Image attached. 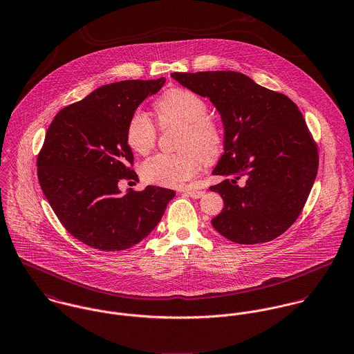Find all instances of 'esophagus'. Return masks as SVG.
<instances>
[{
    "label": "esophagus",
    "mask_w": 354,
    "mask_h": 354,
    "mask_svg": "<svg viewBox=\"0 0 354 354\" xmlns=\"http://www.w3.org/2000/svg\"><path fill=\"white\" fill-rule=\"evenodd\" d=\"M185 193H186L187 196L194 198V199H198V198L205 196V192H202V190H186Z\"/></svg>",
    "instance_id": "obj_1"
}]
</instances>
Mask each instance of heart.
<instances>
[{"mask_svg": "<svg viewBox=\"0 0 354 354\" xmlns=\"http://www.w3.org/2000/svg\"><path fill=\"white\" fill-rule=\"evenodd\" d=\"M161 124L182 127L178 153H158L148 158L141 168L144 179L167 187H180L198 174L202 161L210 164L220 156L223 137L209 118L206 102L189 89L175 88L165 92L156 103ZM158 130L149 115L136 111L127 123L129 147L147 155L156 144Z\"/></svg>", "mask_w": 354, "mask_h": 354, "instance_id": "heart-1", "label": "heart"}]
</instances>
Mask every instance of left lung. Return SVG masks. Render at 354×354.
Instances as JSON below:
<instances>
[{
	"label": "left lung",
	"mask_w": 354,
	"mask_h": 354,
	"mask_svg": "<svg viewBox=\"0 0 354 354\" xmlns=\"http://www.w3.org/2000/svg\"><path fill=\"white\" fill-rule=\"evenodd\" d=\"M218 111L224 153L210 190L224 199L213 228L239 244L266 243L299 217L317 174V148L297 106L239 72L172 73ZM243 178V185L236 180Z\"/></svg>",
	"instance_id": "left-lung-1"
}]
</instances>
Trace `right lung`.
Here are the masks:
<instances>
[{"label": "right lung", "mask_w": 354, "mask_h": 354, "mask_svg": "<svg viewBox=\"0 0 354 354\" xmlns=\"http://www.w3.org/2000/svg\"><path fill=\"white\" fill-rule=\"evenodd\" d=\"M164 82L103 85L62 109L47 129L37 161L40 187L65 230L92 248L136 245L156 228L175 196L158 186L126 194L118 187L122 179H138L129 168L134 158L126 140L129 119Z\"/></svg>", "instance_id": "add662e5"}]
</instances>
